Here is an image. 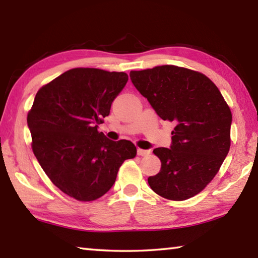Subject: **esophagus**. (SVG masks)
<instances>
[{
	"label": "esophagus",
	"instance_id": "obj_1",
	"mask_svg": "<svg viewBox=\"0 0 258 258\" xmlns=\"http://www.w3.org/2000/svg\"><path fill=\"white\" fill-rule=\"evenodd\" d=\"M138 155L139 156H142V157H145V156H148V155H150V150H147V149H138Z\"/></svg>",
	"mask_w": 258,
	"mask_h": 258
}]
</instances>
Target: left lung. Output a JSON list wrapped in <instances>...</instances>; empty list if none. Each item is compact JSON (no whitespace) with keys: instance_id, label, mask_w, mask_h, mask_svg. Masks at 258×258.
I'll return each mask as SVG.
<instances>
[{"instance_id":"1","label":"left lung","mask_w":258,"mask_h":258,"mask_svg":"<svg viewBox=\"0 0 258 258\" xmlns=\"http://www.w3.org/2000/svg\"><path fill=\"white\" fill-rule=\"evenodd\" d=\"M131 81L161 119L175 121L169 148H156L161 167L148 177L157 195L185 200L205 189L230 150L232 113L217 86L191 69L158 66L131 72Z\"/></svg>"}]
</instances>
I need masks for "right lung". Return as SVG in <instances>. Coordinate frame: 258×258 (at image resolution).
<instances>
[{
    "instance_id": "obj_1",
    "label": "right lung",
    "mask_w": 258,
    "mask_h": 258,
    "mask_svg": "<svg viewBox=\"0 0 258 258\" xmlns=\"http://www.w3.org/2000/svg\"><path fill=\"white\" fill-rule=\"evenodd\" d=\"M128 81L127 74L74 68L38 90L27 116L32 148L52 183L69 197L92 202L116 181L137 148L98 132Z\"/></svg>"
}]
</instances>
